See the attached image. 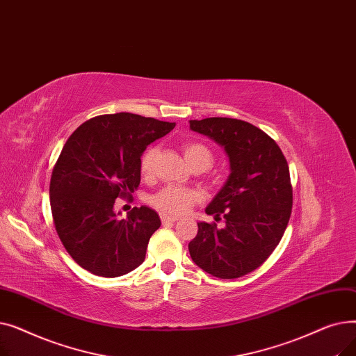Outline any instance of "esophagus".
<instances>
[{"instance_id":"34e87169","label":"esophagus","mask_w":356,"mask_h":356,"mask_svg":"<svg viewBox=\"0 0 356 356\" xmlns=\"http://www.w3.org/2000/svg\"><path fill=\"white\" fill-rule=\"evenodd\" d=\"M160 218H161V223H163V225H165V223H172V222H176V220H177V218L168 216V215H164V213H161Z\"/></svg>"}]
</instances>
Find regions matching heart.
<instances>
[{"instance_id":"heart-1","label":"heart","mask_w":356,"mask_h":356,"mask_svg":"<svg viewBox=\"0 0 356 356\" xmlns=\"http://www.w3.org/2000/svg\"><path fill=\"white\" fill-rule=\"evenodd\" d=\"M183 156L188 161V164L193 170H207L213 163V153L212 149L203 143L199 141H189L181 145ZM157 156V149L154 147L147 148L140 159V170L143 176H149L153 173L154 160ZM200 195L192 189H183L176 188V186H167L156 195L152 196V204L165 215H186L193 204L197 203Z\"/></svg>"}]
</instances>
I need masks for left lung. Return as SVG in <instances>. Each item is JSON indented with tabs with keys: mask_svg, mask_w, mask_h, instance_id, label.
Listing matches in <instances>:
<instances>
[{
	"mask_svg": "<svg viewBox=\"0 0 356 356\" xmlns=\"http://www.w3.org/2000/svg\"><path fill=\"white\" fill-rule=\"evenodd\" d=\"M191 128L225 148L231 175L207 208L226 227L199 222L189 252L213 277L239 278L263 266L284 235L293 207L289 164L277 143L247 121L213 117Z\"/></svg>",
	"mask_w": 356,
	"mask_h": 356,
	"instance_id": "1",
	"label": "left lung"
}]
</instances>
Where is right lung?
<instances>
[{
    "instance_id": "1",
    "label": "right lung",
    "mask_w": 356,
    "mask_h": 356,
    "mask_svg": "<svg viewBox=\"0 0 356 356\" xmlns=\"http://www.w3.org/2000/svg\"><path fill=\"white\" fill-rule=\"evenodd\" d=\"M175 125L118 112L88 120L66 141L51 172L50 208L65 250L86 271L114 278L143 264L160 218L141 207L118 219L114 203L138 189L143 152Z\"/></svg>"
}]
</instances>
